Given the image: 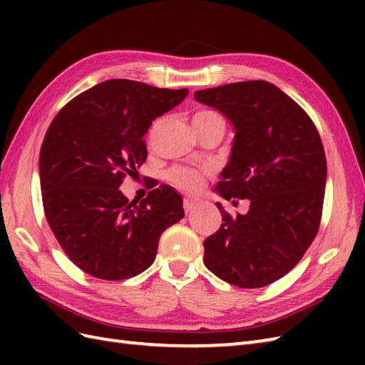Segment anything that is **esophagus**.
Segmentation results:
<instances>
[{
  "mask_svg": "<svg viewBox=\"0 0 365 365\" xmlns=\"http://www.w3.org/2000/svg\"><path fill=\"white\" fill-rule=\"evenodd\" d=\"M197 205L196 199H190V197H183V210L190 213L191 210H195V207Z\"/></svg>",
  "mask_w": 365,
  "mask_h": 365,
  "instance_id": "1",
  "label": "esophagus"
}]
</instances>
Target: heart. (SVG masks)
Segmentation results:
<instances>
[{
  "label": "heart",
  "mask_w": 365,
  "mask_h": 365,
  "mask_svg": "<svg viewBox=\"0 0 365 365\" xmlns=\"http://www.w3.org/2000/svg\"><path fill=\"white\" fill-rule=\"evenodd\" d=\"M216 118H221V115L210 110H202V111H197L192 119H216ZM166 178L168 182L170 185H174L177 190H180L183 192H196L202 188L204 180H205V173L204 170L188 168V166H175L168 170Z\"/></svg>",
  "instance_id": "1"
}]
</instances>
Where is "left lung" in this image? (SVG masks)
<instances>
[{
    "instance_id": "left-lung-1",
    "label": "left lung",
    "mask_w": 365,
    "mask_h": 365,
    "mask_svg": "<svg viewBox=\"0 0 365 365\" xmlns=\"http://www.w3.org/2000/svg\"><path fill=\"white\" fill-rule=\"evenodd\" d=\"M195 98L235 127L215 190L226 200H251L246 215L216 204L222 222L204 242V263L232 285L265 287L294 268L319 232L327 185L319 130L293 98L263 80L202 89Z\"/></svg>"
}]
</instances>
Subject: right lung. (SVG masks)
<instances>
[{
	"label": "right lung",
	"instance_id": "obj_1",
	"mask_svg": "<svg viewBox=\"0 0 365 365\" xmlns=\"http://www.w3.org/2000/svg\"><path fill=\"white\" fill-rule=\"evenodd\" d=\"M188 96L131 80H108L61 108L38 157L43 212L66 255L84 273L122 281L149 268L163 232L183 218L168 187L136 204L122 195L147 158L145 131Z\"/></svg>",
	"mask_w": 365,
	"mask_h": 365
}]
</instances>
